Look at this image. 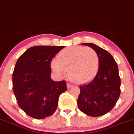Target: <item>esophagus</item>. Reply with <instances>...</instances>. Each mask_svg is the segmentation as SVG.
I'll return each mask as SVG.
<instances>
[{"instance_id":"34e87169","label":"esophagus","mask_w":134,"mask_h":134,"mask_svg":"<svg viewBox=\"0 0 134 134\" xmlns=\"http://www.w3.org/2000/svg\"><path fill=\"white\" fill-rule=\"evenodd\" d=\"M72 86H73V85H72V84H70V83H69V82L67 83V88H68V89L71 88Z\"/></svg>"}]
</instances>
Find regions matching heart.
Instances as JSON below:
<instances>
[{
	"instance_id": "heart-1",
	"label": "heart",
	"mask_w": 134,
	"mask_h": 134,
	"mask_svg": "<svg viewBox=\"0 0 134 134\" xmlns=\"http://www.w3.org/2000/svg\"><path fill=\"white\" fill-rule=\"evenodd\" d=\"M51 68L58 76H69L78 84L90 81L99 70V58L97 52L91 48L70 47L62 50L57 60L51 62Z\"/></svg>"
}]
</instances>
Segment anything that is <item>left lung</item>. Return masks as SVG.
Returning a JSON list of instances; mask_svg holds the SVG:
<instances>
[{"instance_id":"left-lung-1","label":"left lung","mask_w":134,"mask_h":134,"mask_svg":"<svg viewBox=\"0 0 134 134\" xmlns=\"http://www.w3.org/2000/svg\"><path fill=\"white\" fill-rule=\"evenodd\" d=\"M81 44L92 48L99 58V67L94 78L80 86L79 109L91 116L103 115L111 111L120 94V78L118 65L107 50L91 43Z\"/></svg>"}]
</instances>
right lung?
I'll return each instance as SVG.
<instances>
[{"label": "right lung", "mask_w": 134, "mask_h": 134, "mask_svg": "<svg viewBox=\"0 0 134 134\" xmlns=\"http://www.w3.org/2000/svg\"><path fill=\"white\" fill-rule=\"evenodd\" d=\"M64 46H35L17 60L13 74V89L19 107L27 115L43 119L53 115L58 98L67 90L65 81H53L50 63Z\"/></svg>", "instance_id": "obj_1"}]
</instances>
